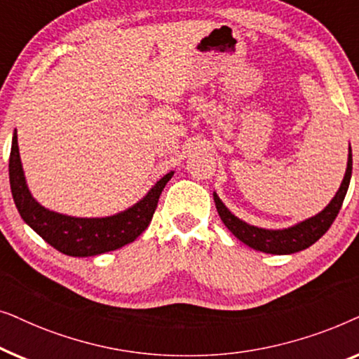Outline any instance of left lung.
<instances>
[{
	"label": "left lung",
	"instance_id": "8db88e82",
	"mask_svg": "<svg viewBox=\"0 0 359 359\" xmlns=\"http://www.w3.org/2000/svg\"><path fill=\"white\" fill-rule=\"evenodd\" d=\"M351 170H353V158H351V147L350 154H348V165H346V173L345 178L341 181L340 189L337 191L335 198L330 201V204L327 205L322 212L313 215L311 219H306L304 222H299L289 229L283 230H268V229H259L255 225H250L243 220L230 212L225 208L222 201L219 199V196L214 193V203L217 208V212L222 219L230 232L237 237L240 242L248 245L250 248L258 250L263 253H271V255H291L301 250H306L317 242L323 233L330 229L333 220L337 219L338 212H340L343 199H345L348 186H350L351 180Z\"/></svg>",
	"mask_w": 359,
	"mask_h": 359
}]
</instances>
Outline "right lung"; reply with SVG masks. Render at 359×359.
<instances>
[{
	"mask_svg": "<svg viewBox=\"0 0 359 359\" xmlns=\"http://www.w3.org/2000/svg\"><path fill=\"white\" fill-rule=\"evenodd\" d=\"M171 176L173 171L156 181L144 199L124 212L111 217L83 219L63 215L46 209L29 193L21 156H19L16 132L13 135L11 155H9V184H11L14 204L24 222L34 232H37L48 245L68 257H95L134 242L149 227L158 205L161 191Z\"/></svg>",
	"mask_w": 359,
	"mask_h": 359,
	"instance_id": "add662e5",
	"label": "right lung"
}]
</instances>
